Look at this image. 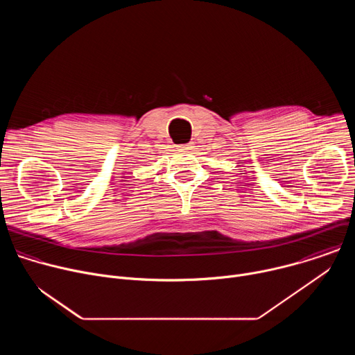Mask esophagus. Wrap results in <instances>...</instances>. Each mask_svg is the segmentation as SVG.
<instances>
[{
  "mask_svg": "<svg viewBox=\"0 0 355 355\" xmlns=\"http://www.w3.org/2000/svg\"><path fill=\"white\" fill-rule=\"evenodd\" d=\"M180 150H189L191 148V143H187V144H180L178 146Z\"/></svg>",
  "mask_w": 355,
  "mask_h": 355,
  "instance_id": "34e87169",
  "label": "esophagus"
}]
</instances>
